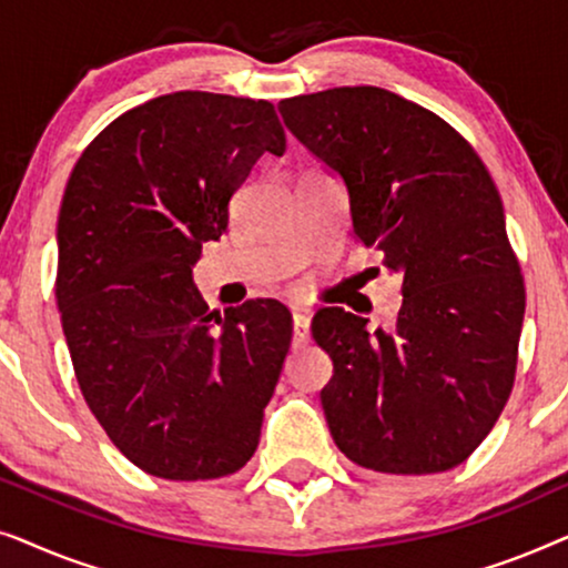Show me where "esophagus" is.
Instances as JSON below:
<instances>
[{
  "instance_id": "esophagus-1",
  "label": "esophagus",
  "mask_w": 568,
  "mask_h": 568,
  "mask_svg": "<svg viewBox=\"0 0 568 568\" xmlns=\"http://www.w3.org/2000/svg\"><path fill=\"white\" fill-rule=\"evenodd\" d=\"M292 328H294V344H307L310 341V317L302 310L292 313Z\"/></svg>"
}]
</instances>
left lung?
Instances as JSON below:
<instances>
[{
  "mask_svg": "<svg viewBox=\"0 0 568 568\" xmlns=\"http://www.w3.org/2000/svg\"><path fill=\"white\" fill-rule=\"evenodd\" d=\"M286 129L344 178L354 237L403 276L390 333L325 307L313 338L333 359L321 390L348 460L426 476L468 460L507 406L525 282L496 185L437 113L383 88L278 103Z\"/></svg>",
  "mask_w": 568,
  "mask_h": 568,
  "instance_id": "obj_1",
  "label": "left lung"
}]
</instances>
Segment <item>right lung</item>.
Instances as JSON below:
<instances>
[{"instance_id":"obj_1","label":"right lung","mask_w":568,"mask_h":568,"mask_svg":"<svg viewBox=\"0 0 568 568\" xmlns=\"http://www.w3.org/2000/svg\"><path fill=\"white\" fill-rule=\"evenodd\" d=\"M284 150L268 100L183 90L108 123L69 175L61 328L92 416L150 476L222 478L258 447L292 315L276 300L209 313L191 268L255 160Z\"/></svg>"}]
</instances>
